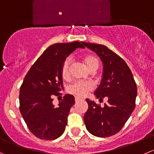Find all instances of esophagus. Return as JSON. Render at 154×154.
Listing matches in <instances>:
<instances>
[{
    "label": "esophagus",
    "mask_w": 154,
    "mask_h": 154,
    "mask_svg": "<svg viewBox=\"0 0 154 154\" xmlns=\"http://www.w3.org/2000/svg\"><path fill=\"white\" fill-rule=\"evenodd\" d=\"M80 100H82L80 99V98H75V102H76V103H78L79 101H80Z\"/></svg>",
    "instance_id": "1"
}]
</instances>
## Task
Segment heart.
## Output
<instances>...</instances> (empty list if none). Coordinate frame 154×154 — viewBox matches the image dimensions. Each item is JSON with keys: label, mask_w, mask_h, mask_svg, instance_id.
Here are the masks:
<instances>
[{"label": "heart", "mask_w": 154, "mask_h": 154, "mask_svg": "<svg viewBox=\"0 0 154 154\" xmlns=\"http://www.w3.org/2000/svg\"><path fill=\"white\" fill-rule=\"evenodd\" d=\"M83 61L85 63L86 67L90 71L97 70L99 67V60L96 56L91 54H86L83 56ZM70 68L71 63L69 59H66L63 61L60 69V74L63 80H68L70 77ZM93 90L92 84L90 83L75 82L69 87L68 91L70 94H74L77 97H83L86 96L88 92Z\"/></svg>", "instance_id": "obj_1"}]
</instances>
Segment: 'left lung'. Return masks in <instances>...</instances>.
I'll return each instance as SVG.
<instances>
[{
	"label": "left lung",
	"instance_id": "obj_1",
	"mask_svg": "<svg viewBox=\"0 0 154 154\" xmlns=\"http://www.w3.org/2000/svg\"><path fill=\"white\" fill-rule=\"evenodd\" d=\"M84 44L103 62V77L94 94L101 100L105 97L108 99L104 106L86 100L88 110L84 115V124L93 135L110 137L123 128L135 109L137 84L126 62L117 54L102 44Z\"/></svg>",
	"mask_w": 154,
	"mask_h": 154
}]
</instances>
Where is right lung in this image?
<instances>
[{"label": "right lung", "instance_id": "1", "mask_svg": "<svg viewBox=\"0 0 154 154\" xmlns=\"http://www.w3.org/2000/svg\"><path fill=\"white\" fill-rule=\"evenodd\" d=\"M84 42L51 45L30 67L20 88V112L30 131L37 138L55 140L63 134L74 97L66 94L59 106L53 104L54 96L63 89L60 69L63 61Z\"/></svg>", "mask_w": 154, "mask_h": 154}]
</instances>
